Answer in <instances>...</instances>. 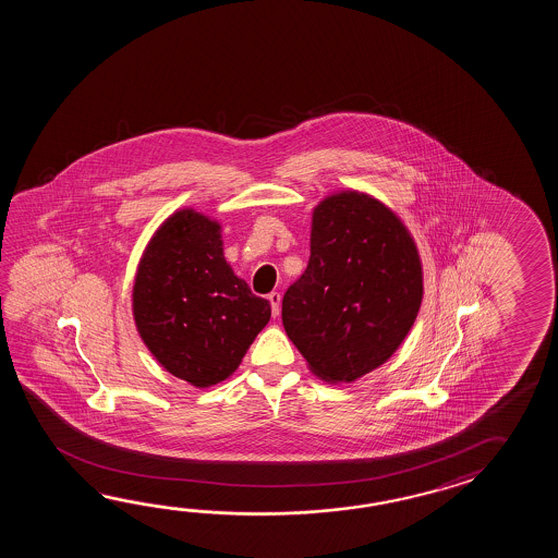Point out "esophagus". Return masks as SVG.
<instances>
[{
    "instance_id": "1",
    "label": "esophagus",
    "mask_w": 558,
    "mask_h": 558,
    "mask_svg": "<svg viewBox=\"0 0 558 558\" xmlns=\"http://www.w3.org/2000/svg\"><path fill=\"white\" fill-rule=\"evenodd\" d=\"M269 299V303H271V313H274V317H279V313H281V295L274 291V293H269L267 295Z\"/></svg>"
}]
</instances>
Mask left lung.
Returning <instances> with one entry per match:
<instances>
[{"label":"left lung","instance_id":"1","mask_svg":"<svg viewBox=\"0 0 558 558\" xmlns=\"http://www.w3.org/2000/svg\"><path fill=\"white\" fill-rule=\"evenodd\" d=\"M421 301L423 265L399 215L361 191L319 202L307 269L281 311L287 337L319 379L353 383L389 361Z\"/></svg>","mask_w":558,"mask_h":558}]
</instances>
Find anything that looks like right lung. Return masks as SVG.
<instances>
[{
	"instance_id": "obj_1",
	"label": "right lung",
	"mask_w": 558,
	"mask_h": 558,
	"mask_svg": "<svg viewBox=\"0 0 558 558\" xmlns=\"http://www.w3.org/2000/svg\"><path fill=\"white\" fill-rule=\"evenodd\" d=\"M131 301L157 363L199 389L231 377L271 319L269 301L226 262L221 226L195 209L167 217L149 239Z\"/></svg>"
}]
</instances>
